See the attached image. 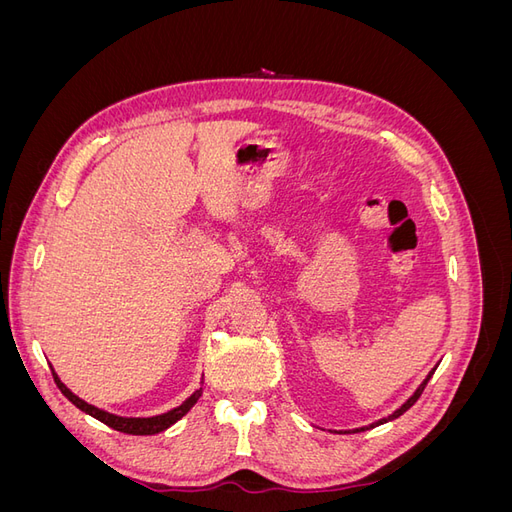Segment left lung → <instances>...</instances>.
I'll list each match as a JSON object with an SVG mask.
<instances>
[{
  "label": "left lung",
  "mask_w": 512,
  "mask_h": 512,
  "mask_svg": "<svg viewBox=\"0 0 512 512\" xmlns=\"http://www.w3.org/2000/svg\"><path fill=\"white\" fill-rule=\"evenodd\" d=\"M431 376H433V371H431V374H429V376H427V378L423 380V384H421V386H418V389H416V393H414V395H412V397H410V399L406 401V404H404V406H401V408H399L397 412H393V414H391L389 418H382V421H378V423H374V425H369V427H376V425H382V423H386V421H393V418H397V416H401V414H404L406 410H410V408H412V406L416 404V399H418V397H421V393L425 391V386H427V382H429V378H431ZM369 427H361V429H354V431H365V429H369Z\"/></svg>",
  "instance_id": "obj_1"
}]
</instances>
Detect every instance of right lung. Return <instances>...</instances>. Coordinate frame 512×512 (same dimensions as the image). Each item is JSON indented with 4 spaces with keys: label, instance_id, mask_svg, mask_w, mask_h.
I'll return each instance as SVG.
<instances>
[{
    "label": "right lung",
    "instance_id": "obj_1",
    "mask_svg": "<svg viewBox=\"0 0 512 512\" xmlns=\"http://www.w3.org/2000/svg\"><path fill=\"white\" fill-rule=\"evenodd\" d=\"M53 378H55L57 389H59L61 393H64L76 408L83 410V412L89 414V416L98 418L100 423H104V425H108V427H113V429H117V431H121V433H130V436H153V433H160V431L168 429L170 425H175L181 416H185V414L190 412V408L198 401L200 393H203V389H198L192 397L185 399L179 408L170 410V412H166V414H160V416L126 418V416H115V414H111V412H104V410H100V408H96V406L87 404V401H83L81 397H76V395L68 389V386L57 378L55 371H53Z\"/></svg>",
    "mask_w": 512,
    "mask_h": 512
}]
</instances>
